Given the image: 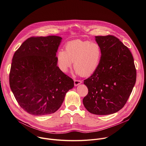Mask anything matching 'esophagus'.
Segmentation results:
<instances>
[{
    "instance_id": "obj_1",
    "label": "esophagus",
    "mask_w": 146,
    "mask_h": 146,
    "mask_svg": "<svg viewBox=\"0 0 146 146\" xmlns=\"http://www.w3.org/2000/svg\"><path fill=\"white\" fill-rule=\"evenodd\" d=\"M82 80H77V79H75L74 80V85L75 86H78L79 84H81L82 83Z\"/></svg>"
}]
</instances>
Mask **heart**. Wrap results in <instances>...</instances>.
<instances>
[{"instance_id":"obj_1","label":"heart","mask_w":146,"mask_h":146,"mask_svg":"<svg viewBox=\"0 0 146 146\" xmlns=\"http://www.w3.org/2000/svg\"><path fill=\"white\" fill-rule=\"evenodd\" d=\"M102 57V49L96 42L76 39L68 42L65 51L60 50L56 55L59 68L67 72L74 62V68L78 75L88 76L98 68Z\"/></svg>"}]
</instances>
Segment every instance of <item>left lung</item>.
Returning <instances> with one entry per match:
<instances>
[{"instance_id":"1","label":"left lung","mask_w":146,"mask_h":146,"mask_svg":"<svg viewBox=\"0 0 146 146\" xmlns=\"http://www.w3.org/2000/svg\"><path fill=\"white\" fill-rule=\"evenodd\" d=\"M102 57L98 69L84 84L88 94L83 103L95 115L115 113L125 104L136 82L133 58L127 47L112 35L97 36Z\"/></svg>"}]
</instances>
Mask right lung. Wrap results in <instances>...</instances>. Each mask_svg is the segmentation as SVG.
Returning <instances> with one entry per match:
<instances>
[{"label": "right lung", "instance_id": "1", "mask_svg": "<svg viewBox=\"0 0 146 146\" xmlns=\"http://www.w3.org/2000/svg\"><path fill=\"white\" fill-rule=\"evenodd\" d=\"M62 38L33 36L15 51L9 75L10 86L19 106L41 116L56 112L74 80L57 66L56 52Z\"/></svg>", "mask_w": 146, "mask_h": 146}]
</instances>
